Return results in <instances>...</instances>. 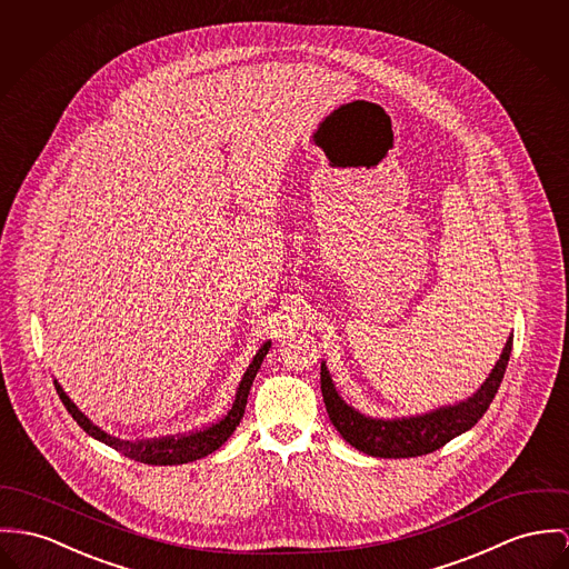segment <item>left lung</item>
Listing matches in <instances>:
<instances>
[{
    "instance_id": "1",
    "label": "left lung",
    "mask_w": 569,
    "mask_h": 569,
    "mask_svg": "<svg viewBox=\"0 0 569 569\" xmlns=\"http://www.w3.org/2000/svg\"><path fill=\"white\" fill-rule=\"evenodd\" d=\"M511 349H513V336H509L500 359L491 368L489 377L482 381L481 388L472 396H468L466 400H459L455 405H443L427 413L402 416V418H372L350 407L336 390L329 368L322 361L320 390H322L329 420L352 448L370 457L407 459V457L429 455L441 448L443 443H448L450 439L470 431L481 420L482 413L489 409L493 396L502 383Z\"/></svg>"
}]
</instances>
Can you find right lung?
Instances as JSON below:
<instances>
[{
  "label": "right lung",
  "mask_w": 569,
  "mask_h": 569,
  "mask_svg": "<svg viewBox=\"0 0 569 569\" xmlns=\"http://www.w3.org/2000/svg\"><path fill=\"white\" fill-rule=\"evenodd\" d=\"M268 349H270V340L263 342L260 350L256 352L253 361L249 363V368H247V372H244V377H242V381H240V386L236 390V398H233L231 409L220 418L219 422H212L210 427H203V429L186 433V436L136 439V441L112 438L110 433L101 431L97 425H92L88 420L87 416L78 409V405L62 390V386L58 381H53V386H56V392L60 396L62 405L67 407V411L73 416V420L87 431L90 438L99 439L106 446L123 452L126 457H130L133 461H140V463H147V466H181V463H190V461H197V459H203V457L212 455L214 450H219L227 439L233 436L236 427L240 425V420L244 416L247 398H249L253 379H256V375H258V370L262 366L263 357H266Z\"/></svg>",
  "instance_id": "add662e5"
}]
</instances>
